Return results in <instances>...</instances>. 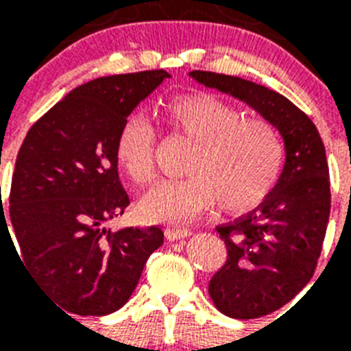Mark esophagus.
Returning a JSON list of instances; mask_svg holds the SVG:
<instances>
[{
	"label": "esophagus",
	"mask_w": 351,
	"mask_h": 351,
	"mask_svg": "<svg viewBox=\"0 0 351 351\" xmlns=\"http://www.w3.org/2000/svg\"><path fill=\"white\" fill-rule=\"evenodd\" d=\"M191 234V230H187V228H167L165 230V239L167 240H180L186 239Z\"/></svg>",
	"instance_id": "esophagus-1"
}]
</instances>
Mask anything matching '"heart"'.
I'll list each match as a JSON object with an SVG mask.
<instances>
[{
    "mask_svg": "<svg viewBox=\"0 0 351 351\" xmlns=\"http://www.w3.org/2000/svg\"><path fill=\"white\" fill-rule=\"evenodd\" d=\"M162 120L171 134L193 142L184 180H165L138 204L143 219L180 222L219 197L220 208L245 213L273 191L284 164L280 134L269 121L211 93H184L165 101ZM156 134L138 114L121 123L114 142L117 164L138 186L154 178Z\"/></svg>",
    "mask_w": 351,
    "mask_h": 351,
    "instance_id": "heart-1",
    "label": "heart"
}]
</instances>
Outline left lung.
Returning a JSON list of instances; mask_svg holds the SVG:
<instances>
[{
    "label": "left lung",
    "instance_id": "1",
    "mask_svg": "<svg viewBox=\"0 0 351 351\" xmlns=\"http://www.w3.org/2000/svg\"><path fill=\"white\" fill-rule=\"evenodd\" d=\"M189 74L245 101L284 138L286 164L277 186L255 211L217 228L228 258L209 280L217 310L258 319L288 304L315 273L332 208L324 143L310 117L286 96L237 76Z\"/></svg>",
    "mask_w": 351,
    "mask_h": 351
}]
</instances>
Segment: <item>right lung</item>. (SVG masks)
Instances as JSON below:
<instances>
[{
  "instance_id": "add662e5",
  "label": "right lung",
  "mask_w": 351,
  "mask_h": 351,
  "mask_svg": "<svg viewBox=\"0 0 351 351\" xmlns=\"http://www.w3.org/2000/svg\"><path fill=\"white\" fill-rule=\"evenodd\" d=\"M165 78L156 69L80 85L30 127L19 147L8 197L18 256L69 313L120 310L149 255L164 244L156 226L112 231L104 224L129 206L114 156L118 131ZM1 224L7 234L5 211Z\"/></svg>"
}]
</instances>
